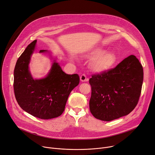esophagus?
I'll use <instances>...</instances> for the list:
<instances>
[{
	"mask_svg": "<svg viewBox=\"0 0 155 155\" xmlns=\"http://www.w3.org/2000/svg\"><path fill=\"white\" fill-rule=\"evenodd\" d=\"M80 80L81 82H87L88 81V78H87L85 74H82L80 76Z\"/></svg>",
	"mask_w": 155,
	"mask_h": 155,
	"instance_id": "1",
	"label": "esophagus"
}]
</instances>
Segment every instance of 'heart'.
I'll return each instance as SVG.
<instances>
[{
  "mask_svg": "<svg viewBox=\"0 0 155 155\" xmlns=\"http://www.w3.org/2000/svg\"><path fill=\"white\" fill-rule=\"evenodd\" d=\"M84 56L92 59L91 68L95 73H103L114 66L117 62V56L112 52H107L102 48H95L87 51Z\"/></svg>",
  "mask_w": 155,
  "mask_h": 155,
  "instance_id": "1",
  "label": "heart"
}]
</instances>
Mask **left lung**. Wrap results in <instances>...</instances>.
I'll return each instance as SVG.
<instances>
[{"label": "left lung", "mask_w": 155, "mask_h": 155, "mask_svg": "<svg viewBox=\"0 0 155 155\" xmlns=\"http://www.w3.org/2000/svg\"><path fill=\"white\" fill-rule=\"evenodd\" d=\"M143 81V69L134 55L115 68L89 79V108L93 116L109 122L127 115L137 105Z\"/></svg>", "instance_id": "left-lung-1"}]
</instances>
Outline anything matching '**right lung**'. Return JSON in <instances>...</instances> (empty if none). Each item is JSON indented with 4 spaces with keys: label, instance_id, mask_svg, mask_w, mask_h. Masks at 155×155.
I'll return each mask as SVG.
<instances>
[{
    "label": "right lung",
    "instance_id": "right-lung-1",
    "mask_svg": "<svg viewBox=\"0 0 155 155\" xmlns=\"http://www.w3.org/2000/svg\"><path fill=\"white\" fill-rule=\"evenodd\" d=\"M37 40L29 44L17 61L14 76L16 100L26 112L41 119H51L60 116L71 92L79 83L78 74H66L48 50H40L52 60L46 76L34 79L30 70V63L37 45Z\"/></svg>",
    "mask_w": 155,
    "mask_h": 155
}]
</instances>
